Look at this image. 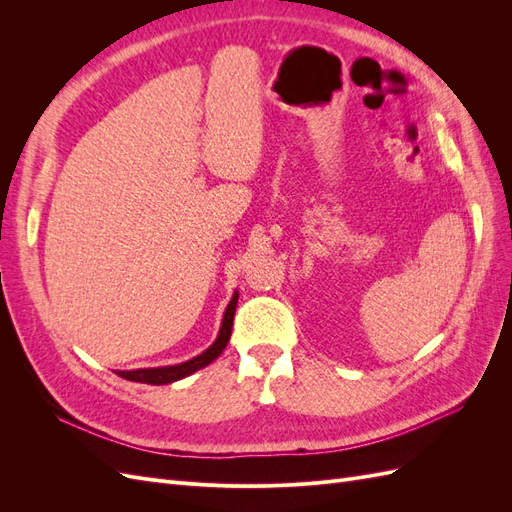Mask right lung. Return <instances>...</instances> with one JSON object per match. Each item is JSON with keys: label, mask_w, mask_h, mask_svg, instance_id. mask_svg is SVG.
<instances>
[{"label": "right lung", "mask_w": 512, "mask_h": 512, "mask_svg": "<svg viewBox=\"0 0 512 512\" xmlns=\"http://www.w3.org/2000/svg\"><path fill=\"white\" fill-rule=\"evenodd\" d=\"M237 301H239V294L235 292V297L230 299L228 307H226V314L222 320V329L218 339H215L213 346L207 348L203 354H198L196 359L188 361V363H181V365H170V367H153V369H134V371H117L121 378L132 380V382H145V384H168V382H175L181 380L185 376L194 374V371L203 369L205 365H209L211 361L218 359L222 354V350L226 348L230 333H232V320H235V309H237Z\"/></svg>", "instance_id": "right-lung-1"}]
</instances>
